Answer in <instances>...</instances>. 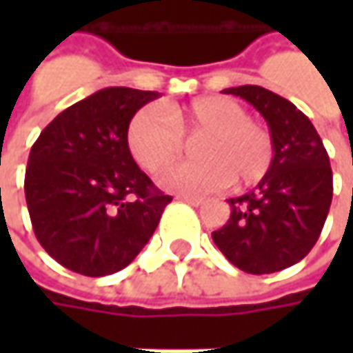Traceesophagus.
Returning a JSON list of instances; mask_svg holds the SVG:
<instances>
[{
  "label": "esophagus",
  "instance_id": "34e87169",
  "mask_svg": "<svg viewBox=\"0 0 353 353\" xmlns=\"http://www.w3.org/2000/svg\"><path fill=\"white\" fill-rule=\"evenodd\" d=\"M176 200H181V202H186V204H190V206H200L204 200L202 198H192V196H176Z\"/></svg>",
  "mask_w": 353,
  "mask_h": 353
}]
</instances>
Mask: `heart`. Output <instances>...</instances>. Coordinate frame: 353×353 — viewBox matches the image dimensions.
I'll list each match as a JSON object with an SVG mask.
<instances>
[{
  "mask_svg": "<svg viewBox=\"0 0 353 353\" xmlns=\"http://www.w3.org/2000/svg\"><path fill=\"white\" fill-rule=\"evenodd\" d=\"M200 161L181 163L159 176V184L179 194H208L234 184L259 183L273 163V139L265 125L248 117L245 108L228 96H202L186 105H149L139 110L128 129L133 159L159 172L184 151V137H200Z\"/></svg>",
  "mask_w": 353,
  "mask_h": 353,
  "instance_id": "heart-1",
  "label": "heart"
}]
</instances>
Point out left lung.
Returning <instances> with one entry per match:
<instances>
[{
    "label": "left lung",
    "mask_w": 353,
    "mask_h": 353,
    "mask_svg": "<svg viewBox=\"0 0 353 353\" xmlns=\"http://www.w3.org/2000/svg\"><path fill=\"white\" fill-rule=\"evenodd\" d=\"M267 121L273 163L257 186L230 198V220L212 239L230 263L265 275L299 263L314 248L332 202L330 159L310 119L261 86L225 88Z\"/></svg>",
    "instance_id": "obj_1"
}]
</instances>
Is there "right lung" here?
I'll return each instance as SVG.
<instances>
[{
  "mask_svg": "<svg viewBox=\"0 0 353 353\" xmlns=\"http://www.w3.org/2000/svg\"><path fill=\"white\" fill-rule=\"evenodd\" d=\"M159 92L112 86L66 108L41 131L25 170L34 236L62 267L103 277L128 267L172 198L133 161L128 129Z\"/></svg>",
  "mask_w": 353,
  "mask_h": 353,
  "instance_id": "add662e5",
  "label": "right lung"
}]
</instances>
